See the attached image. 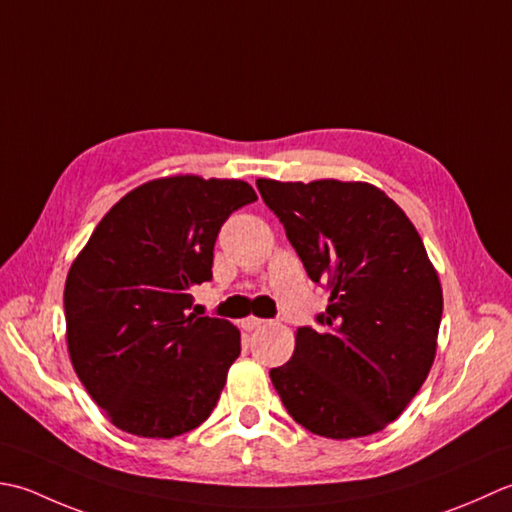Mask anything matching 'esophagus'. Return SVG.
<instances>
[{"instance_id": "esophagus-1", "label": "esophagus", "mask_w": 512, "mask_h": 512, "mask_svg": "<svg viewBox=\"0 0 512 512\" xmlns=\"http://www.w3.org/2000/svg\"><path fill=\"white\" fill-rule=\"evenodd\" d=\"M263 325H267V320H265V318L247 316V318H243V320H241V327H243L245 331H254V329H260Z\"/></svg>"}]
</instances>
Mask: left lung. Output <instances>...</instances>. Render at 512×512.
Returning <instances> with one entry per match:
<instances>
[{"mask_svg":"<svg viewBox=\"0 0 512 512\" xmlns=\"http://www.w3.org/2000/svg\"><path fill=\"white\" fill-rule=\"evenodd\" d=\"M265 205L329 305L296 331L294 356L269 371L287 413L307 431L353 440L391 424L429 375L442 285L413 223L378 187L258 179Z\"/></svg>","mask_w":512,"mask_h":512,"instance_id":"left-lung-1","label":"left lung"}]
</instances>
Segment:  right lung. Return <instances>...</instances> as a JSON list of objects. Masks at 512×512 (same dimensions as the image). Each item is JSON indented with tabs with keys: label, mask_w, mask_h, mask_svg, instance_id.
I'll list each match as a JSON object with an SVG mask.
<instances>
[{
	"label": "right lung",
	"mask_w": 512,
	"mask_h": 512,
	"mask_svg": "<svg viewBox=\"0 0 512 512\" xmlns=\"http://www.w3.org/2000/svg\"><path fill=\"white\" fill-rule=\"evenodd\" d=\"M254 201L236 179H154L112 205L75 258L64 289L68 353L117 429L170 440L214 411L241 331L187 311L192 287L212 280L221 225Z\"/></svg>",
	"instance_id": "right-lung-1"
}]
</instances>
